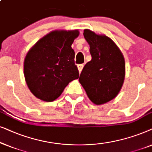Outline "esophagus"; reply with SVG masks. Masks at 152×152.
Listing matches in <instances>:
<instances>
[{
	"mask_svg": "<svg viewBox=\"0 0 152 152\" xmlns=\"http://www.w3.org/2000/svg\"><path fill=\"white\" fill-rule=\"evenodd\" d=\"M83 64H78V72H79V73L81 72V71L83 69Z\"/></svg>",
	"mask_w": 152,
	"mask_h": 152,
	"instance_id": "34e87169",
	"label": "esophagus"
}]
</instances>
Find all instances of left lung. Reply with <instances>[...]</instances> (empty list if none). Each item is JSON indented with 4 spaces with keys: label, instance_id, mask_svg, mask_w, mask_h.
Here are the masks:
<instances>
[{
    "label": "left lung",
    "instance_id": "1",
    "mask_svg": "<svg viewBox=\"0 0 152 152\" xmlns=\"http://www.w3.org/2000/svg\"><path fill=\"white\" fill-rule=\"evenodd\" d=\"M92 60L83 69L79 82L89 99L96 105L110 102L118 94L125 77L124 58L110 38L84 30Z\"/></svg>",
    "mask_w": 152,
    "mask_h": 152
}]
</instances>
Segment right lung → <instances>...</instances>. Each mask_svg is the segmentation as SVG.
Wrapping results in <instances>:
<instances>
[{"label": "right lung", "instance_id": "1", "mask_svg": "<svg viewBox=\"0 0 152 152\" xmlns=\"http://www.w3.org/2000/svg\"><path fill=\"white\" fill-rule=\"evenodd\" d=\"M78 30H54L30 48L24 60V76L30 92L44 102H53L79 73L72 48Z\"/></svg>", "mask_w": 152, "mask_h": 152}]
</instances>
